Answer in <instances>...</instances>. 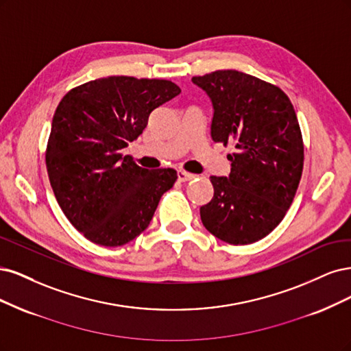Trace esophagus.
Instances as JSON below:
<instances>
[{
	"label": "esophagus",
	"mask_w": 351,
	"mask_h": 351,
	"mask_svg": "<svg viewBox=\"0 0 351 351\" xmlns=\"http://www.w3.org/2000/svg\"><path fill=\"white\" fill-rule=\"evenodd\" d=\"M194 178H195V175L188 173L185 171H178V180H179V182H188V180L194 179Z\"/></svg>",
	"instance_id": "34e87169"
}]
</instances>
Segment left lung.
<instances>
[{"instance_id":"obj_1","label":"left lung","mask_w":351,"mask_h":351,"mask_svg":"<svg viewBox=\"0 0 351 351\" xmlns=\"http://www.w3.org/2000/svg\"><path fill=\"white\" fill-rule=\"evenodd\" d=\"M192 83L213 105L211 138L233 143L229 176H210L214 195L199 208L220 241L247 245L273 232L291 204L303 171V141L291 101L273 84L236 70Z\"/></svg>"}]
</instances>
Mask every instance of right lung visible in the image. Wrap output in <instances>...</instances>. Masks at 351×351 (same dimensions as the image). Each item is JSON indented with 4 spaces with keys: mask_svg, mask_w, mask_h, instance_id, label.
<instances>
[{
    "mask_svg": "<svg viewBox=\"0 0 351 351\" xmlns=\"http://www.w3.org/2000/svg\"><path fill=\"white\" fill-rule=\"evenodd\" d=\"M180 93L167 80L125 75L78 86L60 101L47 149L51 186L65 217L90 242L121 246L144 232L178 178L135 165L121 150L152 112Z\"/></svg>",
    "mask_w": 351,
    "mask_h": 351,
    "instance_id": "add662e5",
    "label": "right lung"
}]
</instances>
